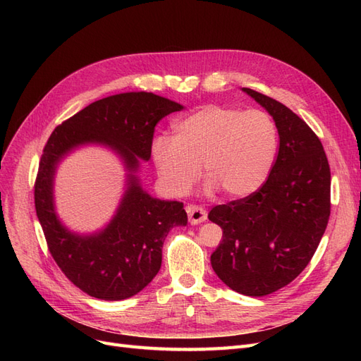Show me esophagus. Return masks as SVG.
<instances>
[{
	"label": "esophagus",
	"mask_w": 361,
	"mask_h": 361,
	"mask_svg": "<svg viewBox=\"0 0 361 361\" xmlns=\"http://www.w3.org/2000/svg\"><path fill=\"white\" fill-rule=\"evenodd\" d=\"M187 214H188V220L191 224H200L207 218L206 211L202 206H197V204L187 206Z\"/></svg>",
	"instance_id": "34e87169"
}]
</instances>
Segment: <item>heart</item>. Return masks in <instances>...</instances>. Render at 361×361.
Returning a JSON list of instances; mask_svg holds the SVG:
<instances>
[{
	"label": "heart",
	"mask_w": 361,
	"mask_h": 361,
	"mask_svg": "<svg viewBox=\"0 0 361 361\" xmlns=\"http://www.w3.org/2000/svg\"><path fill=\"white\" fill-rule=\"evenodd\" d=\"M277 147V126L268 113L206 105L174 125V138L158 137L152 157L171 195L187 194L202 166L207 188L244 199L265 183Z\"/></svg>",
	"instance_id": "1"
}]
</instances>
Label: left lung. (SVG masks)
<instances>
[{"label":"left lung","mask_w":361,"mask_h":361,"mask_svg":"<svg viewBox=\"0 0 361 361\" xmlns=\"http://www.w3.org/2000/svg\"><path fill=\"white\" fill-rule=\"evenodd\" d=\"M243 90L274 118L279 154L256 192L207 215L223 228L211 264L231 289L264 297L289 285L312 260L329 224L331 173L321 140L302 118L267 94Z\"/></svg>","instance_id":"1"}]
</instances>
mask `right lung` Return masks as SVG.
<instances>
[{
    "instance_id": "obj_1",
    "label": "right lung",
    "mask_w": 361,
    "mask_h": 361,
    "mask_svg": "<svg viewBox=\"0 0 361 361\" xmlns=\"http://www.w3.org/2000/svg\"><path fill=\"white\" fill-rule=\"evenodd\" d=\"M182 108L147 92L108 96L64 120L43 149L35 183L36 214L56 264L90 297L118 301L145 289L161 268L162 244L170 228L187 226L182 202L154 199L134 174L138 161L150 158L157 123ZM89 142L116 149L130 174L111 224L97 234L78 235L58 220L53 207V174L64 154Z\"/></svg>"
}]
</instances>
